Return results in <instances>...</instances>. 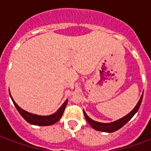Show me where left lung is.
<instances>
[{"instance_id": "obj_1", "label": "left lung", "mask_w": 151, "mask_h": 151, "mask_svg": "<svg viewBox=\"0 0 151 151\" xmlns=\"http://www.w3.org/2000/svg\"><path fill=\"white\" fill-rule=\"evenodd\" d=\"M143 92L142 96H141L140 99L137 103L136 106L134 107V109L132 110L131 112L129 113L128 114L125 115L124 117L120 118V119L115 121V122H110V123H101V122H96L94 120H92V118H90L87 115V114L85 112V110H83L84 112V115L86 121L88 123L91 125L92 129H96L97 131H101V132H114L117 131L118 129H120L122 127H123L124 124H126L127 122H129V120L131 119L132 117H133L134 115L136 114V112L138 111L139 108L140 106L142 100H143Z\"/></svg>"}]
</instances>
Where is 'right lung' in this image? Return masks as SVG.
I'll use <instances>...</instances> for the list:
<instances>
[{"mask_svg": "<svg viewBox=\"0 0 151 151\" xmlns=\"http://www.w3.org/2000/svg\"><path fill=\"white\" fill-rule=\"evenodd\" d=\"M9 95H10L11 99L12 100L15 108L17 109L20 115L29 124H34V125H39V126H48V125H52V124H54L55 123H56L63 116V114L65 108L66 106V104H67V102H68V99H66L63 103V104L54 114H52L51 115H47V116H41V115L31 114V113L26 111L23 109H22L15 103V101L13 100L12 97L10 94V91H9Z\"/></svg>", "mask_w": 151, "mask_h": 151, "instance_id": "add662e5", "label": "right lung"}]
</instances>
